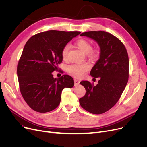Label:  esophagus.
I'll return each instance as SVG.
<instances>
[{"label": "esophagus", "mask_w": 147, "mask_h": 147, "mask_svg": "<svg viewBox=\"0 0 147 147\" xmlns=\"http://www.w3.org/2000/svg\"><path fill=\"white\" fill-rule=\"evenodd\" d=\"M80 81L78 80H77L76 78L74 79V83H75V86H77L78 84L80 83Z\"/></svg>", "instance_id": "1"}]
</instances>
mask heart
Returning <instances> with one entry per match:
<instances>
[{
	"mask_svg": "<svg viewBox=\"0 0 147 147\" xmlns=\"http://www.w3.org/2000/svg\"><path fill=\"white\" fill-rule=\"evenodd\" d=\"M77 47L84 53H87L89 57L94 58L96 56L95 51H92L91 43L85 39H80L75 42ZM69 50V45H65L62 50V57L64 60H65L67 57L68 51ZM90 69V66L86 64H73L68 67V72L73 76L77 78H81L85 74L88 70Z\"/></svg>",
	"mask_w": 147,
	"mask_h": 147,
	"instance_id": "obj_1",
	"label": "heart"
}]
</instances>
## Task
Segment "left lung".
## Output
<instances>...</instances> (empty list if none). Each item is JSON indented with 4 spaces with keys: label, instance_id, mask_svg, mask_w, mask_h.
I'll return each mask as SVG.
<instances>
[{
    "label": "left lung",
    "instance_id": "8db88e82",
    "mask_svg": "<svg viewBox=\"0 0 147 147\" xmlns=\"http://www.w3.org/2000/svg\"><path fill=\"white\" fill-rule=\"evenodd\" d=\"M80 35L98 44L100 55L90 72L92 77H99L98 83L94 86L88 81L80 82L86 94L79 99L80 104L91 113L102 114L117 104L126 88L129 77L128 55L123 43L105 31H89Z\"/></svg>",
    "mask_w": 147,
    "mask_h": 147
}]
</instances>
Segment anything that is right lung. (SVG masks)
Masks as SVG:
<instances>
[{"label":"right lung","instance_id":"right-lung-1","mask_svg":"<svg viewBox=\"0 0 147 147\" xmlns=\"http://www.w3.org/2000/svg\"><path fill=\"white\" fill-rule=\"evenodd\" d=\"M80 32L48 30L34 35L26 42L17 67L20 91L32 110L46 113L60 104L65 88H72V77H53L63 61L62 50Z\"/></svg>","mask_w":147,"mask_h":147}]
</instances>
